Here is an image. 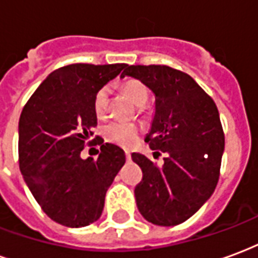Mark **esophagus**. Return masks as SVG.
<instances>
[{"label":"esophagus","instance_id":"34e87169","mask_svg":"<svg viewBox=\"0 0 258 258\" xmlns=\"http://www.w3.org/2000/svg\"><path fill=\"white\" fill-rule=\"evenodd\" d=\"M125 159H127V160H131V155H130V152H125Z\"/></svg>","mask_w":258,"mask_h":258}]
</instances>
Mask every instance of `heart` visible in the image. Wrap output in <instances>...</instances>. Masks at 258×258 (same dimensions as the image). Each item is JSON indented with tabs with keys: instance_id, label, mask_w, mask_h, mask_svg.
Returning <instances> with one entry per match:
<instances>
[{
	"instance_id": "obj_1",
	"label": "heart",
	"mask_w": 258,
	"mask_h": 258,
	"mask_svg": "<svg viewBox=\"0 0 258 258\" xmlns=\"http://www.w3.org/2000/svg\"><path fill=\"white\" fill-rule=\"evenodd\" d=\"M125 95L134 102L137 106H144L148 101V90L146 87L138 80H128L123 85ZM109 103V88L102 87L96 91L94 96V112L98 117H102L107 110ZM103 134L107 141L120 146L128 148L134 144L138 138V127L133 123H124V121H110L105 125Z\"/></svg>"
}]
</instances>
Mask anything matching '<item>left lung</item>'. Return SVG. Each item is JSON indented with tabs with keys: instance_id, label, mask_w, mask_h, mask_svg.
Returning <instances> with one entry per match:
<instances>
[{
	"instance_id": "obj_1",
	"label": "left lung",
	"mask_w": 258,
	"mask_h": 258,
	"mask_svg": "<svg viewBox=\"0 0 258 258\" xmlns=\"http://www.w3.org/2000/svg\"><path fill=\"white\" fill-rule=\"evenodd\" d=\"M125 76L153 92L155 114L145 141L152 151L166 153L162 167L145 155H131L144 173L134 190L137 207L155 225H178L210 199L218 182L225 146L218 109L190 76L173 68L127 66L120 77Z\"/></svg>"
}]
</instances>
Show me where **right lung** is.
I'll list each match as a JSON object with an SVG mask.
<instances>
[{
    "label": "right lung",
    "mask_w": 258,
    "mask_h": 258,
    "mask_svg": "<svg viewBox=\"0 0 258 258\" xmlns=\"http://www.w3.org/2000/svg\"><path fill=\"white\" fill-rule=\"evenodd\" d=\"M125 68L74 63L58 69L22 110L20 173L44 213L64 227H85L101 217L107 188L125 163L123 149L103 140L96 160L80 156L98 123L96 91Z\"/></svg>",
    "instance_id": "1"
}]
</instances>
